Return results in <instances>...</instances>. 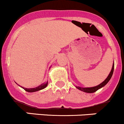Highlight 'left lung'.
I'll return each mask as SVG.
<instances>
[{
    "label": "left lung",
    "instance_id": "left-lung-1",
    "mask_svg": "<svg viewBox=\"0 0 124 124\" xmlns=\"http://www.w3.org/2000/svg\"><path fill=\"white\" fill-rule=\"evenodd\" d=\"M113 70H114V63H113L112 70H111L110 72V74H108V76H107V77L106 78V79L105 80L104 82H102V83H100V84L98 85V86H94V87H79V86H76V87H77L78 89L80 90V91H83V92H86V93H93V92H96L97 90H98L99 89H100L101 87H103V86H104L108 82H109L111 77H112V75H113Z\"/></svg>",
    "mask_w": 124,
    "mask_h": 124
}]
</instances>
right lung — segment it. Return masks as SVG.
<instances>
[{"mask_svg":"<svg viewBox=\"0 0 124 124\" xmlns=\"http://www.w3.org/2000/svg\"><path fill=\"white\" fill-rule=\"evenodd\" d=\"M47 85H48V82H44V83H42V84H41V85L38 86V87H35V88H26V87H22V88H23L25 91H27V92H37V91H40V90L41 89H44L45 87H47Z\"/></svg>","mask_w":124,"mask_h":124,"instance_id":"obj_1","label":"right lung"}]
</instances>
